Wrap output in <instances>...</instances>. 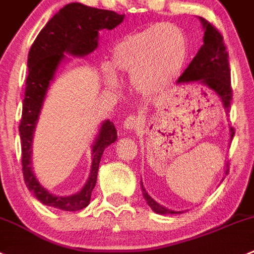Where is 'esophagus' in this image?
Instances as JSON below:
<instances>
[{
	"label": "esophagus",
	"mask_w": 254,
	"mask_h": 254,
	"mask_svg": "<svg viewBox=\"0 0 254 254\" xmlns=\"http://www.w3.org/2000/svg\"><path fill=\"white\" fill-rule=\"evenodd\" d=\"M139 123H141V118L137 117V116L131 115L125 120V122H123V127L127 129H134L138 127Z\"/></svg>",
	"instance_id": "1"
}]
</instances>
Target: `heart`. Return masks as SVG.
Masks as SVG:
<instances>
[{
	"label": "heart",
	"mask_w": 254,
	"mask_h": 254,
	"mask_svg": "<svg viewBox=\"0 0 254 254\" xmlns=\"http://www.w3.org/2000/svg\"><path fill=\"white\" fill-rule=\"evenodd\" d=\"M190 53L185 30L176 23H157L122 38L113 47L115 71L133 79L143 93L162 91L181 73ZM108 82L113 84L112 74Z\"/></svg>",
	"instance_id": "b5f03b06"
}]
</instances>
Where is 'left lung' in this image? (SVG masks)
<instances>
[{
	"label": "left lung",
	"mask_w": 254,
	"mask_h": 254,
	"mask_svg": "<svg viewBox=\"0 0 254 254\" xmlns=\"http://www.w3.org/2000/svg\"><path fill=\"white\" fill-rule=\"evenodd\" d=\"M204 28L203 45L199 48L194 59L186 68L182 76L178 78V83L198 82L211 88L221 98L226 111H228L232 101L231 87V69H229L228 52L223 42V36L212 23L204 18H199ZM234 136V129L231 128V139ZM143 197L146 198L148 206L156 213L176 214L181 212L171 211L157 203L153 198L146 192L142 186Z\"/></svg>",
	"instance_id": "1"
}]
</instances>
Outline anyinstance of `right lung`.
Listing matches in <instances>:
<instances>
[{
	"mask_svg": "<svg viewBox=\"0 0 254 254\" xmlns=\"http://www.w3.org/2000/svg\"><path fill=\"white\" fill-rule=\"evenodd\" d=\"M125 14L115 11L68 3L60 9L41 30L28 52V76L20 123L22 172L25 183L38 201L62 211H79L87 207L97 182L98 166L106 147L117 139V131L111 121H105L92 147V168L88 181L77 194L69 197L53 195L36 180L31 167V144L36 123L42 108L50 82L53 79L64 53L86 56L97 48L98 31L112 30L120 25Z\"/></svg>",
	"mask_w": 254,
	"mask_h": 254,
	"instance_id": "right-lung-1",
	"label": "right lung"
}]
</instances>
